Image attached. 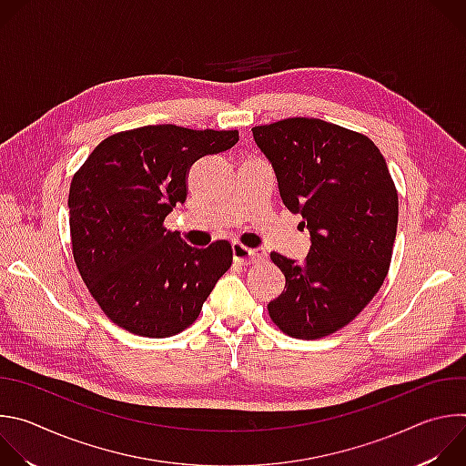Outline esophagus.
I'll return each instance as SVG.
<instances>
[{
    "label": "esophagus",
    "instance_id": "34e87169",
    "mask_svg": "<svg viewBox=\"0 0 466 466\" xmlns=\"http://www.w3.org/2000/svg\"><path fill=\"white\" fill-rule=\"evenodd\" d=\"M232 254H234V259H238L243 265H250V263H258V261L265 259V250L247 248L241 243H232Z\"/></svg>",
    "mask_w": 466,
    "mask_h": 466
}]
</instances>
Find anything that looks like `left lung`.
Wrapping results in <instances>:
<instances>
[{"label":"left lung","instance_id":"1","mask_svg":"<svg viewBox=\"0 0 466 466\" xmlns=\"http://www.w3.org/2000/svg\"><path fill=\"white\" fill-rule=\"evenodd\" d=\"M252 135L284 205L311 236L304 261L271 252L286 288L268 304L269 315L289 338L329 336L360 315L387 277L398 191L380 149L356 130L288 117L252 127Z\"/></svg>","mask_w":466,"mask_h":466}]
</instances>
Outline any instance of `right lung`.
I'll return each instance as SVG.
<instances>
[{
  "mask_svg": "<svg viewBox=\"0 0 466 466\" xmlns=\"http://www.w3.org/2000/svg\"><path fill=\"white\" fill-rule=\"evenodd\" d=\"M239 140L238 130L146 125L105 138L70 186L77 269L105 315L130 334L171 338L195 322L232 247H189L164 227L186 201L189 167Z\"/></svg>",
  "mask_w": 466,
  "mask_h": 466,
  "instance_id": "1",
  "label": "right lung"
}]
</instances>
